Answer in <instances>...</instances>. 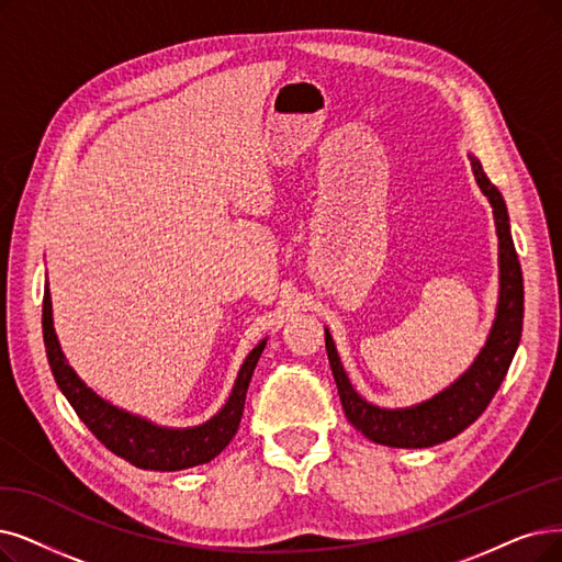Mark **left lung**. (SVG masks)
I'll return each instance as SVG.
<instances>
[{"label":"left lung","instance_id":"8db88e82","mask_svg":"<svg viewBox=\"0 0 562 562\" xmlns=\"http://www.w3.org/2000/svg\"><path fill=\"white\" fill-rule=\"evenodd\" d=\"M475 179L482 193L488 198L493 207V218H496L498 233V262H501V295L496 321L488 331V339L475 362L470 369L457 378L454 383L436 394L429 401H422L411 408H378L373 403L359 396L341 367L339 352L331 341V334L325 329V348L329 357V367L339 387L341 406L346 411L348 422L357 431H362L369 440L387 447H434L438 442L450 440L468 429L496 396L503 378L514 359L516 348L521 341L524 327V274L519 256H516L512 233H509V216L501 191L488 182L482 164L470 156Z\"/></svg>","mask_w":562,"mask_h":562}]
</instances>
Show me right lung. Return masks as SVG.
Returning a JSON list of instances; mask_svg holds the SVG:
<instances>
[{"mask_svg": "<svg viewBox=\"0 0 562 562\" xmlns=\"http://www.w3.org/2000/svg\"><path fill=\"white\" fill-rule=\"evenodd\" d=\"M43 341H46L48 362L61 394L69 398L78 417L87 424L112 454H117L145 470H184L200 463L212 461L216 454L226 450V445L237 434V426L244 413V398L249 390L254 369L265 350L267 339H262L237 373L235 387L231 398L210 422L191 426V429H166L156 426L138 415H131L110 406L99 394L89 390L78 373L66 362V357L59 348L57 334L53 327V302L50 290L43 293Z\"/></svg>", "mask_w": 562, "mask_h": 562, "instance_id": "obj_1", "label": "right lung"}]
</instances>
